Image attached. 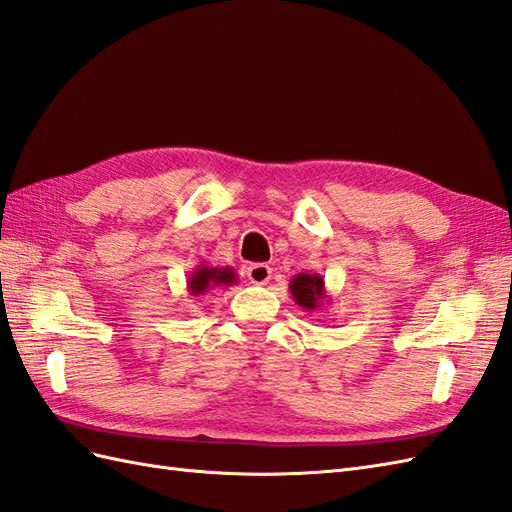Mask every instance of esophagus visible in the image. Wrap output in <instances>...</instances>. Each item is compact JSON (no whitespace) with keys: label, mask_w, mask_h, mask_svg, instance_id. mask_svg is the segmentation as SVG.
Instances as JSON below:
<instances>
[{"label":"esophagus","mask_w":512,"mask_h":512,"mask_svg":"<svg viewBox=\"0 0 512 512\" xmlns=\"http://www.w3.org/2000/svg\"><path fill=\"white\" fill-rule=\"evenodd\" d=\"M246 277L253 285H266L272 277V268L268 264H253V266H248Z\"/></svg>","instance_id":"34e87169"}]
</instances>
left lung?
Here are the masks:
<instances>
[{"mask_svg": "<svg viewBox=\"0 0 512 512\" xmlns=\"http://www.w3.org/2000/svg\"><path fill=\"white\" fill-rule=\"evenodd\" d=\"M290 294L298 307L305 311L320 309L326 300V285L324 279L316 272H300L290 281Z\"/></svg>", "mask_w": 512, "mask_h": 512, "instance_id": "obj_1", "label": "left lung"}]
</instances>
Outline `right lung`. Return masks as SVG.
<instances>
[{
    "mask_svg": "<svg viewBox=\"0 0 512 512\" xmlns=\"http://www.w3.org/2000/svg\"><path fill=\"white\" fill-rule=\"evenodd\" d=\"M238 283V274L233 268H214L209 264H199L194 272L188 274V292L190 296H203L216 287H231Z\"/></svg>",
    "mask_w": 512,
    "mask_h": 512,
    "instance_id": "obj_1",
    "label": "right lung"
}]
</instances>
